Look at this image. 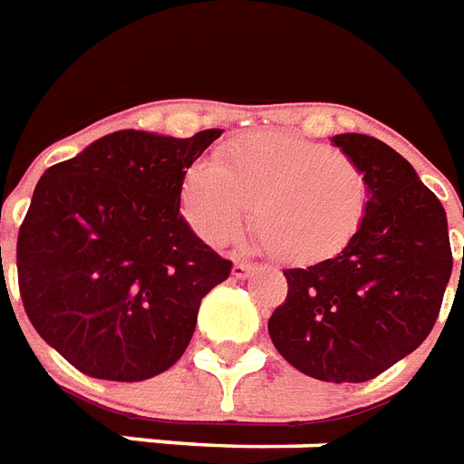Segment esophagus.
<instances>
[{
    "label": "esophagus",
    "mask_w": 464,
    "mask_h": 464,
    "mask_svg": "<svg viewBox=\"0 0 464 464\" xmlns=\"http://www.w3.org/2000/svg\"><path fill=\"white\" fill-rule=\"evenodd\" d=\"M252 269H255V265H249V262H235L232 265V275L237 279H245L252 275Z\"/></svg>",
    "instance_id": "esophagus-1"
}]
</instances>
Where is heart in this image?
Segmentation results:
<instances>
[{
	"mask_svg": "<svg viewBox=\"0 0 464 464\" xmlns=\"http://www.w3.org/2000/svg\"><path fill=\"white\" fill-rule=\"evenodd\" d=\"M372 202L360 162L295 134L259 132L197 160L179 187V207L207 245H225L247 222L269 252L290 265L337 257L364 227Z\"/></svg>",
	"mask_w": 464,
	"mask_h": 464,
	"instance_id": "heart-1",
	"label": "heart"
}]
</instances>
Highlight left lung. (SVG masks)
Masks as SVG:
<instances>
[{"label":"left lung","mask_w":464,"mask_h":464,"mask_svg":"<svg viewBox=\"0 0 464 464\" xmlns=\"http://www.w3.org/2000/svg\"><path fill=\"white\" fill-rule=\"evenodd\" d=\"M332 142L370 177V212L337 257L285 269L287 297L267 330L300 372L367 382L415 353L435 327L452 275L448 215L392 147L367 134Z\"/></svg>","instance_id":"1"}]
</instances>
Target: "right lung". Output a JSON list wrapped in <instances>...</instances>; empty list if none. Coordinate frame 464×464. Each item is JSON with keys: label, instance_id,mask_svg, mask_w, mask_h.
I'll return each instance as SVG.
<instances>
[{"label": "right lung", "instance_id": "add662e5", "mask_svg": "<svg viewBox=\"0 0 464 464\" xmlns=\"http://www.w3.org/2000/svg\"><path fill=\"white\" fill-rule=\"evenodd\" d=\"M219 134L120 130L42 174L16 237L19 295L80 372L142 382L185 354L199 302L232 272L179 215L187 169Z\"/></svg>", "mask_w": 464, "mask_h": 464}]
</instances>
